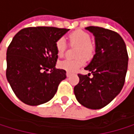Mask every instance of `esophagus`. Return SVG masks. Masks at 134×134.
Masks as SVG:
<instances>
[{"mask_svg":"<svg viewBox=\"0 0 134 134\" xmlns=\"http://www.w3.org/2000/svg\"><path fill=\"white\" fill-rule=\"evenodd\" d=\"M66 76H68V77H69V76H70V75H71V72H68H68L66 73Z\"/></svg>","mask_w":134,"mask_h":134,"instance_id":"obj_1","label":"esophagus"}]
</instances>
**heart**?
I'll return each instance as SVG.
<instances>
[{
	"label": "heart",
	"mask_w": 134,
	"mask_h": 134,
	"mask_svg": "<svg viewBox=\"0 0 134 134\" xmlns=\"http://www.w3.org/2000/svg\"><path fill=\"white\" fill-rule=\"evenodd\" d=\"M68 42L71 47H78L76 49V59H66L59 62L58 66L61 69L73 72L83 65L86 59H91L95 54V45L91 41V35L83 30H78L71 32L68 35ZM57 54L61 57L66 51V45L63 38H59L55 43Z\"/></svg>",
	"instance_id": "heart-1"
}]
</instances>
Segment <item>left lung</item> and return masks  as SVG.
I'll use <instances>...</instances> for the list:
<instances>
[{"instance_id":"8db88e82","label":"left lung","mask_w":134,"mask_h":134,"mask_svg":"<svg viewBox=\"0 0 134 134\" xmlns=\"http://www.w3.org/2000/svg\"><path fill=\"white\" fill-rule=\"evenodd\" d=\"M86 29L95 36L96 54L85 68L90 73L78 74L80 82L75 86L74 93L83 106L99 109L109 104L121 91L129 57L125 43L119 34L99 26Z\"/></svg>"}]
</instances>
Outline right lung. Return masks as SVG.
<instances>
[{"instance_id": "1", "label": "right lung", "mask_w": 134, "mask_h": 134, "mask_svg": "<svg viewBox=\"0 0 134 134\" xmlns=\"http://www.w3.org/2000/svg\"><path fill=\"white\" fill-rule=\"evenodd\" d=\"M69 30L51 26L27 27L14 36L6 53V78L18 98L29 105L49 101L66 79L55 68V43Z\"/></svg>"}]
</instances>
